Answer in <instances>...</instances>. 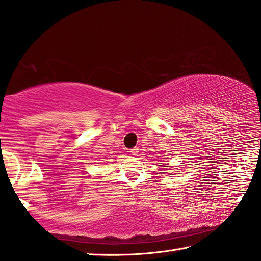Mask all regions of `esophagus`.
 <instances>
[{
  "label": "esophagus",
  "instance_id": "1",
  "mask_svg": "<svg viewBox=\"0 0 261 261\" xmlns=\"http://www.w3.org/2000/svg\"><path fill=\"white\" fill-rule=\"evenodd\" d=\"M129 152L132 154V156H136V154H138V152H139V149H138L137 147L136 148H132Z\"/></svg>",
  "mask_w": 261,
  "mask_h": 261
}]
</instances>
